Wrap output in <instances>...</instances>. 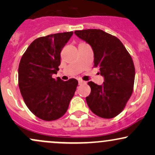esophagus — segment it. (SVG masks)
I'll use <instances>...</instances> for the list:
<instances>
[{"label":"esophagus","mask_w":155,"mask_h":155,"mask_svg":"<svg viewBox=\"0 0 155 155\" xmlns=\"http://www.w3.org/2000/svg\"><path fill=\"white\" fill-rule=\"evenodd\" d=\"M84 83V81H82V80H79V84H82Z\"/></svg>","instance_id":"34e87169"}]
</instances>
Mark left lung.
<instances>
[{
  "label": "left lung",
  "instance_id": "1",
  "mask_svg": "<svg viewBox=\"0 0 155 155\" xmlns=\"http://www.w3.org/2000/svg\"><path fill=\"white\" fill-rule=\"evenodd\" d=\"M74 33L91 46L94 66L100 68L104 78L101 85L89 81L91 92L86 97L87 104L97 116L115 117L133 93L135 67L132 58L120 39L102 30H82Z\"/></svg>",
  "mask_w": 155,
  "mask_h": 155
}]
</instances>
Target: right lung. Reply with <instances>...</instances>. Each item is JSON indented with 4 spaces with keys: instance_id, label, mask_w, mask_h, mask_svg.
<instances>
[{
    "instance_id": "right-lung-1",
    "label": "right lung",
    "mask_w": 155,
    "mask_h": 155,
    "mask_svg": "<svg viewBox=\"0 0 155 155\" xmlns=\"http://www.w3.org/2000/svg\"><path fill=\"white\" fill-rule=\"evenodd\" d=\"M73 32L40 37L30 44L21 58L18 83L23 100L33 114L45 121L58 120L65 114L74 97L78 81H64L57 74L60 52Z\"/></svg>"
}]
</instances>
